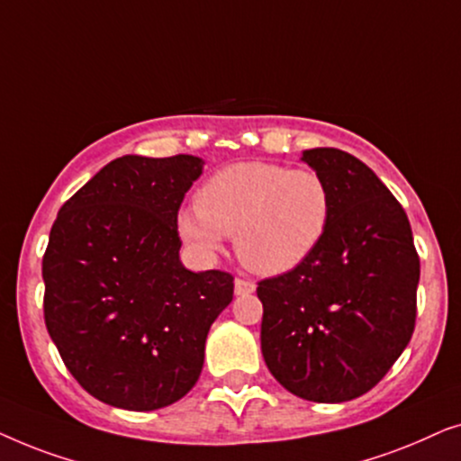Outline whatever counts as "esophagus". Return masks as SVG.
Wrapping results in <instances>:
<instances>
[{
    "instance_id": "34e87169",
    "label": "esophagus",
    "mask_w": 461,
    "mask_h": 461,
    "mask_svg": "<svg viewBox=\"0 0 461 461\" xmlns=\"http://www.w3.org/2000/svg\"><path fill=\"white\" fill-rule=\"evenodd\" d=\"M256 292V285L251 281H245V279H235V295H248V294H254Z\"/></svg>"
}]
</instances>
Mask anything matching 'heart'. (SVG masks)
Listing matches in <instances>:
<instances>
[{
  "label": "heart",
  "instance_id": "b5f03b06",
  "mask_svg": "<svg viewBox=\"0 0 461 461\" xmlns=\"http://www.w3.org/2000/svg\"><path fill=\"white\" fill-rule=\"evenodd\" d=\"M331 191L314 169L239 161L212 174L197 207L178 213L180 237L201 256H216L232 237L243 267L262 276L298 268L323 241Z\"/></svg>",
  "mask_w": 461,
  "mask_h": 461
}]
</instances>
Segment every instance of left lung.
<instances>
[{
  "label": "left lung",
  "mask_w": 461,
  "mask_h": 461,
  "mask_svg": "<svg viewBox=\"0 0 461 461\" xmlns=\"http://www.w3.org/2000/svg\"><path fill=\"white\" fill-rule=\"evenodd\" d=\"M331 191L323 241L298 268L258 283L262 357L300 399L344 402L375 386L415 325L420 258L394 194L339 149L302 150Z\"/></svg>",
  "instance_id": "obj_1"
}]
</instances>
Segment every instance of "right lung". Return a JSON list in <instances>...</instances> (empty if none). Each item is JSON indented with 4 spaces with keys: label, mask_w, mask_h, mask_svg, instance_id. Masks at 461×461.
<instances>
[{
    "label": "right lung",
    "mask_w": 461,
    "mask_h": 461,
    "mask_svg": "<svg viewBox=\"0 0 461 461\" xmlns=\"http://www.w3.org/2000/svg\"><path fill=\"white\" fill-rule=\"evenodd\" d=\"M193 155H123L60 207L43 256V314L67 369L128 411L180 401L205 339L232 302V276L180 260L178 210L203 174Z\"/></svg>",
    "instance_id": "obj_1"
}]
</instances>
